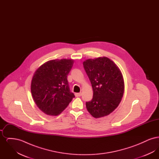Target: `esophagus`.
<instances>
[{
  "mask_svg": "<svg viewBox=\"0 0 159 159\" xmlns=\"http://www.w3.org/2000/svg\"><path fill=\"white\" fill-rule=\"evenodd\" d=\"M82 95V93L80 92V93H75V96L76 97H80Z\"/></svg>",
  "mask_w": 159,
  "mask_h": 159,
  "instance_id": "34e87169",
  "label": "esophagus"
}]
</instances>
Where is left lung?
<instances>
[{
	"instance_id": "left-lung-1",
	"label": "left lung",
	"mask_w": 159,
	"mask_h": 159,
	"mask_svg": "<svg viewBox=\"0 0 159 159\" xmlns=\"http://www.w3.org/2000/svg\"><path fill=\"white\" fill-rule=\"evenodd\" d=\"M83 64L93 92L92 100L86 102V108L95 118L106 116L118 107L123 97L125 84L121 71L107 57L89 59Z\"/></svg>"
}]
</instances>
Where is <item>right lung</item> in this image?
<instances>
[{
    "mask_svg": "<svg viewBox=\"0 0 159 159\" xmlns=\"http://www.w3.org/2000/svg\"><path fill=\"white\" fill-rule=\"evenodd\" d=\"M72 60H53L42 65L34 74L31 92L39 108L51 116H57L75 97L70 90L67 76Z\"/></svg>",
    "mask_w": 159,
    "mask_h": 159,
    "instance_id": "obj_1",
    "label": "right lung"
}]
</instances>
